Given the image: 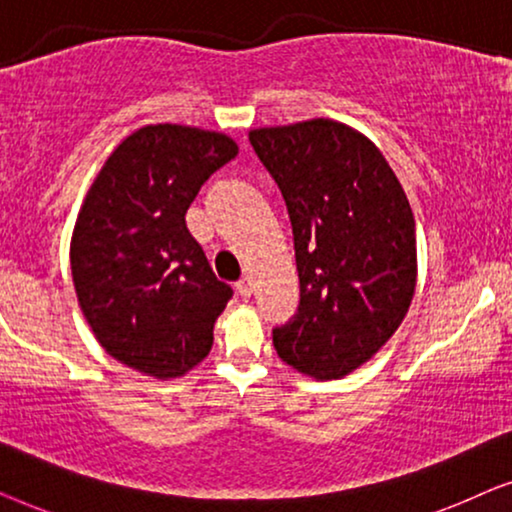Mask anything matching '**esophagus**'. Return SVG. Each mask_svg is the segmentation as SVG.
I'll return each instance as SVG.
<instances>
[{
	"instance_id": "34e87169",
	"label": "esophagus",
	"mask_w": 512,
	"mask_h": 512,
	"mask_svg": "<svg viewBox=\"0 0 512 512\" xmlns=\"http://www.w3.org/2000/svg\"><path fill=\"white\" fill-rule=\"evenodd\" d=\"M235 286H237V293H240L242 298H249L251 293H254V282H251V277H242Z\"/></svg>"
}]
</instances>
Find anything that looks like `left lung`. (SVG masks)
<instances>
[{"label": "left lung", "mask_w": 512, "mask_h": 512, "mask_svg": "<svg viewBox=\"0 0 512 512\" xmlns=\"http://www.w3.org/2000/svg\"><path fill=\"white\" fill-rule=\"evenodd\" d=\"M249 142L289 209L300 303L272 328L279 359L338 380L380 352L417 284L415 216L380 149L331 118L258 128Z\"/></svg>", "instance_id": "obj_1"}]
</instances>
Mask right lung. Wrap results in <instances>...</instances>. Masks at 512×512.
I'll return each mask as SVG.
<instances>
[{
  "label": "right lung",
  "mask_w": 512,
  "mask_h": 512,
  "mask_svg": "<svg viewBox=\"0 0 512 512\" xmlns=\"http://www.w3.org/2000/svg\"><path fill=\"white\" fill-rule=\"evenodd\" d=\"M237 156L221 132L146 125L97 174L72 235L83 317L116 361L170 380L205 359L233 289L186 228L202 184Z\"/></svg>",
  "instance_id": "obj_1"
}]
</instances>
